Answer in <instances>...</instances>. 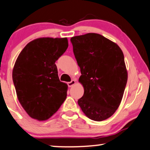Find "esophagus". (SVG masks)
Masks as SVG:
<instances>
[{
	"label": "esophagus",
	"instance_id": "1",
	"mask_svg": "<svg viewBox=\"0 0 150 150\" xmlns=\"http://www.w3.org/2000/svg\"><path fill=\"white\" fill-rule=\"evenodd\" d=\"M75 83H76V81H75V79H72L70 82L67 83V84L69 86V87H72L74 84H75Z\"/></svg>",
	"mask_w": 150,
	"mask_h": 150
}]
</instances>
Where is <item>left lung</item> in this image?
Listing matches in <instances>:
<instances>
[{
	"label": "left lung",
	"instance_id": "8db88e82",
	"mask_svg": "<svg viewBox=\"0 0 150 150\" xmlns=\"http://www.w3.org/2000/svg\"><path fill=\"white\" fill-rule=\"evenodd\" d=\"M81 75L84 93L77 101L91 120L110 117L122 100L127 81L124 55L120 47L98 33L71 38Z\"/></svg>",
	"mask_w": 150,
	"mask_h": 150
}]
</instances>
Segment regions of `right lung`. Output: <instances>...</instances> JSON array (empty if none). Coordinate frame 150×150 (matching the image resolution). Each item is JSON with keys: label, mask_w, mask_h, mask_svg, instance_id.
<instances>
[{"label": "right lung", "mask_w": 150, "mask_h": 150, "mask_svg": "<svg viewBox=\"0 0 150 150\" xmlns=\"http://www.w3.org/2000/svg\"><path fill=\"white\" fill-rule=\"evenodd\" d=\"M68 40L40 38L30 42L16 61L12 78L19 102L31 118L49 119L65 101L68 86L59 81L56 62Z\"/></svg>", "instance_id": "right-lung-1"}]
</instances>
